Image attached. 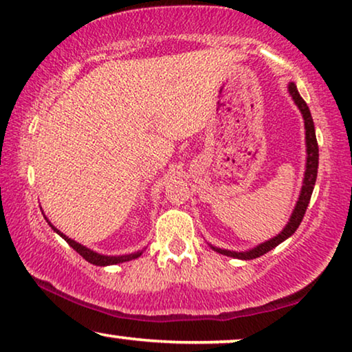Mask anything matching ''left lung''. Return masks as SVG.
I'll use <instances>...</instances> for the list:
<instances>
[{
    "instance_id": "obj_1",
    "label": "left lung",
    "mask_w": 352,
    "mask_h": 352,
    "mask_svg": "<svg viewBox=\"0 0 352 352\" xmlns=\"http://www.w3.org/2000/svg\"><path fill=\"white\" fill-rule=\"evenodd\" d=\"M288 91H290L292 98H293V100H295V104L298 105V109L301 110L302 118H305V128H306L307 160H306V173H305V181H302L300 199H298V201H296V206H295V210H293L292 218H290V221H288V224L285 226V229H283L282 232L277 235V237H274L271 240H267V242L258 245L256 248L250 250V252H229V250L211 247L214 252L226 254V256H232V258H239V259H254V258L263 256L264 253L271 252V250L276 248L278 243H282L283 240H287L292 234H295L298 226L301 224L302 218H305L306 208H307V205H309L312 190H314L316 179H317V168H319V146H317L314 122H312L309 107H307L305 99H302L300 93H298L295 83L288 85Z\"/></svg>"
}]
</instances>
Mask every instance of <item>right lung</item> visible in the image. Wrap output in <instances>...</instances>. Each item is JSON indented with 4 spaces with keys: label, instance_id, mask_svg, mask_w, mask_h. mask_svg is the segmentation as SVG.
I'll list each match as a JSON object with an SVG mask.
<instances>
[{
    "label": "right lung",
    "instance_id": "right-lung-1",
    "mask_svg": "<svg viewBox=\"0 0 352 352\" xmlns=\"http://www.w3.org/2000/svg\"><path fill=\"white\" fill-rule=\"evenodd\" d=\"M45 219L47 221V218H45ZM47 224H50L51 228L54 229L56 232L59 234L60 237L64 239L65 242L69 243L70 247L75 250L76 253L81 254V256H83L88 263H91V264H96V266H110V264H118V263H124V261H131V259H136V258H139V256H141V254H142V252H136V253H131V254H123V256H105V254H99V253H96V252H93V250H89V248L83 247V245L76 243L75 240L69 239V237H67V235H64L62 232H59V230H57V229L54 228V226H52V224L50 223V221H47Z\"/></svg>",
    "mask_w": 352,
    "mask_h": 352
}]
</instances>
